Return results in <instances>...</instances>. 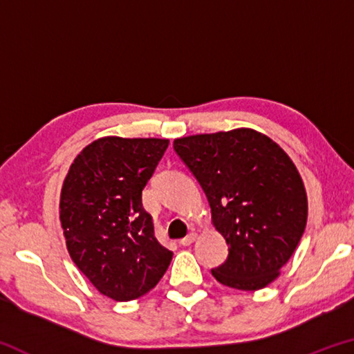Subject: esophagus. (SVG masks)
I'll return each mask as SVG.
<instances>
[{
    "mask_svg": "<svg viewBox=\"0 0 354 354\" xmlns=\"http://www.w3.org/2000/svg\"><path fill=\"white\" fill-rule=\"evenodd\" d=\"M195 239H196V234H195V232H190V234H187V236H185L184 239H181V241H179V243H181L183 247H189L190 243H194V242H195Z\"/></svg>",
    "mask_w": 354,
    "mask_h": 354,
    "instance_id": "obj_1",
    "label": "esophagus"
}]
</instances>
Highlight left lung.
Instances as JSON below:
<instances>
[{
  "label": "left lung",
  "instance_id": "1",
  "mask_svg": "<svg viewBox=\"0 0 354 354\" xmlns=\"http://www.w3.org/2000/svg\"><path fill=\"white\" fill-rule=\"evenodd\" d=\"M206 194L227 259L212 268L220 284L259 290L279 277L301 239L308 196L295 164L254 129L196 134L173 142Z\"/></svg>",
  "mask_w": 354,
  "mask_h": 354
}]
</instances>
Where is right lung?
Instances as JSON below:
<instances>
[{"instance_id": "add662e5", "label": "right lung", "mask_w": 354, "mask_h": 354, "mask_svg": "<svg viewBox=\"0 0 354 354\" xmlns=\"http://www.w3.org/2000/svg\"><path fill=\"white\" fill-rule=\"evenodd\" d=\"M167 147V139L103 137L76 156L65 176L59 217L70 257L115 301L145 295L173 257L142 205V190Z\"/></svg>"}]
</instances>
